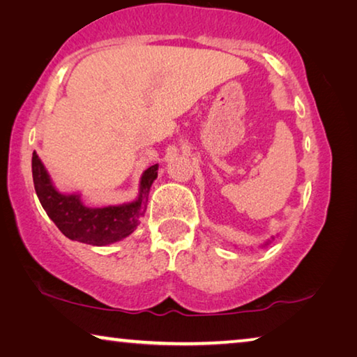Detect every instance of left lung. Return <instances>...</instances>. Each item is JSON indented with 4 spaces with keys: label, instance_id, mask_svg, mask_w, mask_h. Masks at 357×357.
Masks as SVG:
<instances>
[{
    "label": "left lung",
    "instance_id": "1",
    "mask_svg": "<svg viewBox=\"0 0 357 357\" xmlns=\"http://www.w3.org/2000/svg\"><path fill=\"white\" fill-rule=\"evenodd\" d=\"M271 240H275V236H271ZM271 240H267V241H265V243H264V245H262V248H265V246H267V245H270V243H271Z\"/></svg>",
    "mask_w": 357,
    "mask_h": 357
}]
</instances>
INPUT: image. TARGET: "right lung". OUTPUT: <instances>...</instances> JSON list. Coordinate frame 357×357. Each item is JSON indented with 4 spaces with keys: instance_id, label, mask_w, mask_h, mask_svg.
<instances>
[{
    "instance_id": "add662e5",
    "label": "right lung",
    "mask_w": 357,
    "mask_h": 357,
    "mask_svg": "<svg viewBox=\"0 0 357 357\" xmlns=\"http://www.w3.org/2000/svg\"><path fill=\"white\" fill-rule=\"evenodd\" d=\"M158 165H152L139 179V192L133 202L122 205L87 206L77 192H61L55 188L46 167L33 152V183L39 202L66 238L92 246H107L132 235L146 213L151 185L157 178Z\"/></svg>"
}]
</instances>
